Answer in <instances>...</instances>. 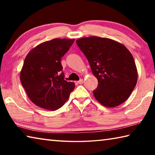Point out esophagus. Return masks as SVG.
Returning a JSON list of instances; mask_svg holds the SVG:
<instances>
[{
  "label": "esophagus",
  "instance_id": "34e87169",
  "mask_svg": "<svg viewBox=\"0 0 155 155\" xmlns=\"http://www.w3.org/2000/svg\"><path fill=\"white\" fill-rule=\"evenodd\" d=\"M83 83H84V80L83 79H81L80 81H78V84H81H81H83Z\"/></svg>",
  "mask_w": 155,
  "mask_h": 155
}]
</instances>
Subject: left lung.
<instances>
[{"label":"left lung","instance_id":"8db88e82","mask_svg":"<svg viewBox=\"0 0 155 155\" xmlns=\"http://www.w3.org/2000/svg\"><path fill=\"white\" fill-rule=\"evenodd\" d=\"M76 42L98 79V87L93 91L96 101L111 108L124 103L137 82V67L130 52L124 44L106 38L91 36Z\"/></svg>","mask_w":155,"mask_h":155}]
</instances>
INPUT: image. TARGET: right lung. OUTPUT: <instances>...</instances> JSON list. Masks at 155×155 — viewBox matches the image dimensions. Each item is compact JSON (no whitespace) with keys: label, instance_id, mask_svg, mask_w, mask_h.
<instances>
[{"label":"right lung","instance_id":"right-lung-1","mask_svg":"<svg viewBox=\"0 0 155 155\" xmlns=\"http://www.w3.org/2000/svg\"><path fill=\"white\" fill-rule=\"evenodd\" d=\"M74 39L44 41L31 50L25 59L20 78L28 98L35 105L55 111L64 105L75 84L64 79L61 57Z\"/></svg>","mask_w":155,"mask_h":155}]
</instances>
